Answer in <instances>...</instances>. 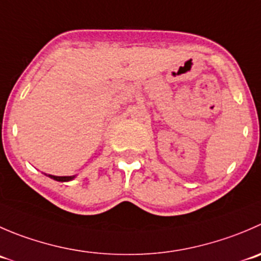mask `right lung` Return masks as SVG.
I'll return each mask as SVG.
<instances>
[{
	"label": "right lung",
	"mask_w": 261,
	"mask_h": 261,
	"mask_svg": "<svg viewBox=\"0 0 261 261\" xmlns=\"http://www.w3.org/2000/svg\"><path fill=\"white\" fill-rule=\"evenodd\" d=\"M44 174L49 177V178L55 179V181H58V182H69V181H72V179L76 177V176H53V174H47V173Z\"/></svg>",
	"instance_id": "1"
}]
</instances>
